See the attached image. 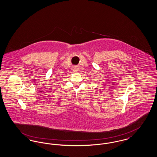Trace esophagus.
<instances>
[{"instance_id":"1","label":"esophagus","mask_w":157,"mask_h":157,"mask_svg":"<svg viewBox=\"0 0 157 157\" xmlns=\"http://www.w3.org/2000/svg\"><path fill=\"white\" fill-rule=\"evenodd\" d=\"M73 70H74V71H75V72H76V71H77L78 69V68L77 67H75L74 68H73Z\"/></svg>"}]
</instances>
